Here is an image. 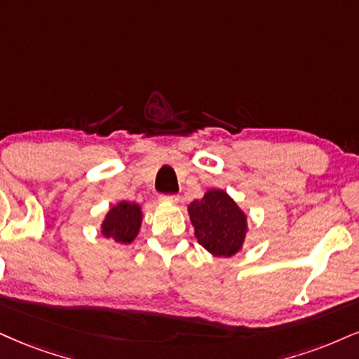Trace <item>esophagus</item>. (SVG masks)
<instances>
[{"mask_svg":"<svg viewBox=\"0 0 359 359\" xmlns=\"http://www.w3.org/2000/svg\"><path fill=\"white\" fill-rule=\"evenodd\" d=\"M159 201H163V203H178L180 196H178V194H161V196H159Z\"/></svg>","mask_w":359,"mask_h":359,"instance_id":"1","label":"esophagus"}]
</instances>
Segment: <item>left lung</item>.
I'll return each instance as SVG.
<instances>
[{"label": "left lung", "instance_id": "8db88e82", "mask_svg": "<svg viewBox=\"0 0 359 359\" xmlns=\"http://www.w3.org/2000/svg\"><path fill=\"white\" fill-rule=\"evenodd\" d=\"M194 236L205 250L215 256L236 255L245 243L246 215L223 189H210L201 200L188 206Z\"/></svg>", "mask_w": 359, "mask_h": 359}]
</instances>
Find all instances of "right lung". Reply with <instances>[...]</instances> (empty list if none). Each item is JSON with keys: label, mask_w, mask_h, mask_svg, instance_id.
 <instances>
[{"label": "right lung", "mask_w": 359, "mask_h": 359, "mask_svg": "<svg viewBox=\"0 0 359 359\" xmlns=\"http://www.w3.org/2000/svg\"><path fill=\"white\" fill-rule=\"evenodd\" d=\"M141 221H143V213H141L140 205L119 201L106 213L101 224V234L121 245H130L138 236Z\"/></svg>", "instance_id": "add662e5"}]
</instances>
